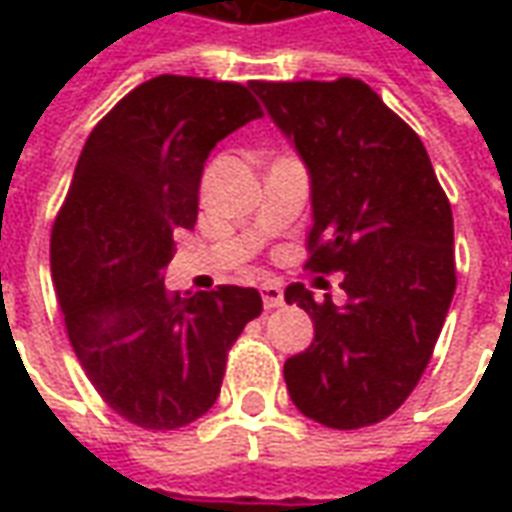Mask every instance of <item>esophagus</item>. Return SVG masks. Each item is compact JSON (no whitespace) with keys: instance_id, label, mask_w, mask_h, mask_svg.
<instances>
[{"instance_id":"1","label":"esophagus","mask_w":512,"mask_h":512,"mask_svg":"<svg viewBox=\"0 0 512 512\" xmlns=\"http://www.w3.org/2000/svg\"><path fill=\"white\" fill-rule=\"evenodd\" d=\"M260 293H263V307H266V310H277V307L285 304V293H282V288L274 285V282H266V285L260 288Z\"/></svg>"}]
</instances>
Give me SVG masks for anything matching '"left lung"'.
I'll list each match as a JSON object with an SVG mask.
<instances>
[{
  "instance_id": "1",
  "label": "left lung",
  "mask_w": 512,
  "mask_h": 512,
  "mask_svg": "<svg viewBox=\"0 0 512 512\" xmlns=\"http://www.w3.org/2000/svg\"><path fill=\"white\" fill-rule=\"evenodd\" d=\"M307 164V268L343 274L345 304L293 282L288 304L315 323L285 362L290 400L326 428L376 425L425 373L455 293L447 194L419 136L359 79L252 82Z\"/></svg>"
}]
</instances>
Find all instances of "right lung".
<instances>
[{
  "mask_svg": "<svg viewBox=\"0 0 512 512\" xmlns=\"http://www.w3.org/2000/svg\"><path fill=\"white\" fill-rule=\"evenodd\" d=\"M260 115L244 84L164 73L84 142L51 230V279L90 384L139 428L200 419L219 397L227 351L263 312L255 288H164L175 233L197 222L205 158Z\"/></svg>",
  "mask_w": 512,
  "mask_h": 512,
  "instance_id": "add662e5",
  "label": "right lung"
}]
</instances>
